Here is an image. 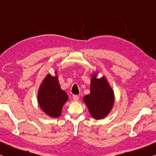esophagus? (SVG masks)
Wrapping results in <instances>:
<instances>
[{"label": "esophagus", "instance_id": "34e87169", "mask_svg": "<svg viewBox=\"0 0 156 156\" xmlns=\"http://www.w3.org/2000/svg\"><path fill=\"white\" fill-rule=\"evenodd\" d=\"M78 99H79V96L77 95H73V100L74 101H78Z\"/></svg>", "mask_w": 156, "mask_h": 156}]
</instances>
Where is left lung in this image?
<instances>
[{"label": "left lung", "mask_w": 156, "mask_h": 156, "mask_svg": "<svg viewBox=\"0 0 156 156\" xmlns=\"http://www.w3.org/2000/svg\"><path fill=\"white\" fill-rule=\"evenodd\" d=\"M93 74L90 82V93L83 98L91 116L95 119L105 118L113 107L114 93L104 77L96 78Z\"/></svg>", "instance_id": "8db88e82"}]
</instances>
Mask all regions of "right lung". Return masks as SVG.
I'll return each mask as SVG.
<instances>
[{
  "mask_svg": "<svg viewBox=\"0 0 156 156\" xmlns=\"http://www.w3.org/2000/svg\"><path fill=\"white\" fill-rule=\"evenodd\" d=\"M68 98L67 93L60 87L57 76L48 75L41 85L38 95V103L42 111L51 117H59Z\"/></svg>",
  "mask_w": 156,
  "mask_h": 156,
  "instance_id": "add662e5",
  "label": "right lung"
}]
</instances>
